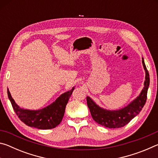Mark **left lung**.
I'll use <instances>...</instances> for the list:
<instances>
[{"label":"left lung","instance_id":"obj_1","mask_svg":"<svg viewBox=\"0 0 158 158\" xmlns=\"http://www.w3.org/2000/svg\"><path fill=\"white\" fill-rule=\"evenodd\" d=\"M142 63L146 71L144 87L139 95L127 106L116 111L106 110L100 108L89 97H87L88 106L93 120L96 123L107 128L122 127L139 114L146 102L147 92L150 83L149 73L144 63L143 58H142Z\"/></svg>","mask_w":158,"mask_h":158}]
</instances>
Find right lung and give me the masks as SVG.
Listing matches in <instances>:
<instances>
[{
	"instance_id": "add662e5",
	"label": "right lung",
	"mask_w": 158,
	"mask_h": 158,
	"mask_svg": "<svg viewBox=\"0 0 158 158\" xmlns=\"http://www.w3.org/2000/svg\"><path fill=\"white\" fill-rule=\"evenodd\" d=\"M74 88L69 91L64 93L54 102L40 110H28L20 108L12 98L7 89V95L16 114L21 121L29 127H33L41 130L52 129L60 123L65 106L73 93Z\"/></svg>"
}]
</instances>
